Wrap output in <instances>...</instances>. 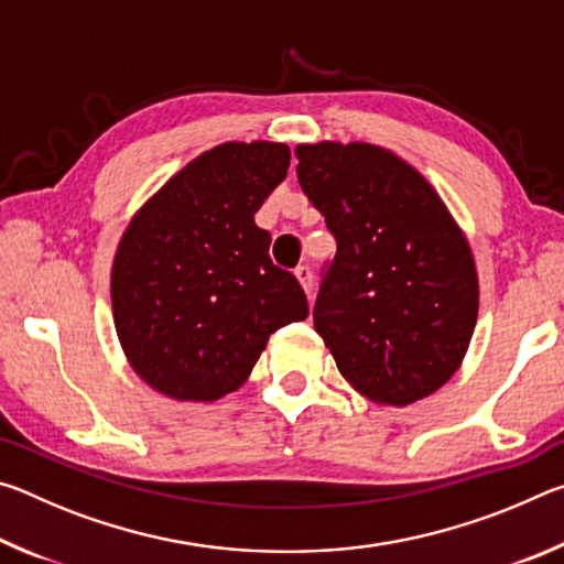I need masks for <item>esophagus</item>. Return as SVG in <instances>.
<instances>
[{"instance_id": "1", "label": "esophagus", "mask_w": 564, "mask_h": 564, "mask_svg": "<svg viewBox=\"0 0 564 564\" xmlns=\"http://www.w3.org/2000/svg\"><path fill=\"white\" fill-rule=\"evenodd\" d=\"M295 279H299V283L303 285L305 293L313 291V271H311L308 263H301L299 269H295Z\"/></svg>"}]
</instances>
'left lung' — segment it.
<instances>
[{
  "label": "left lung",
  "mask_w": 564,
  "mask_h": 564,
  "mask_svg": "<svg viewBox=\"0 0 564 564\" xmlns=\"http://www.w3.org/2000/svg\"><path fill=\"white\" fill-rule=\"evenodd\" d=\"M299 184L336 236L313 326L340 376L380 405L443 388L470 346L477 271L463 228L417 169L373 144H301Z\"/></svg>",
  "instance_id": "left-lung-1"
}]
</instances>
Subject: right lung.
<instances>
[{
	"label": "right lung",
	"mask_w": 564,
	"mask_h": 564,
	"mask_svg": "<svg viewBox=\"0 0 564 564\" xmlns=\"http://www.w3.org/2000/svg\"><path fill=\"white\" fill-rule=\"evenodd\" d=\"M291 149L228 141L139 208L111 269L113 326L137 376L174 400L212 403L246 383L271 333L308 318L295 275L273 265L253 214Z\"/></svg>",
	"instance_id": "obj_1"
}]
</instances>
